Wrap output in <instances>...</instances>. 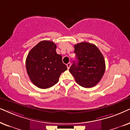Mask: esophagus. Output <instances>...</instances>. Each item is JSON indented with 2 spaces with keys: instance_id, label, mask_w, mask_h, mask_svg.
I'll return each mask as SVG.
<instances>
[{
  "instance_id": "esophagus-1",
  "label": "esophagus",
  "mask_w": 130,
  "mask_h": 130,
  "mask_svg": "<svg viewBox=\"0 0 130 130\" xmlns=\"http://www.w3.org/2000/svg\"><path fill=\"white\" fill-rule=\"evenodd\" d=\"M67 68H68V69L70 68V67H71V63H70V62H69V63L67 64Z\"/></svg>"
}]
</instances>
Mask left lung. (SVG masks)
<instances>
[{
  "label": "left lung",
  "instance_id": "obj_1",
  "mask_svg": "<svg viewBox=\"0 0 130 130\" xmlns=\"http://www.w3.org/2000/svg\"><path fill=\"white\" fill-rule=\"evenodd\" d=\"M77 63L74 62L70 72L76 82L85 88L93 87L99 82L105 71L103 55L96 46L87 42L74 45Z\"/></svg>",
  "mask_w": 130,
  "mask_h": 130
}]
</instances>
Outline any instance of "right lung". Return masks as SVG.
I'll use <instances>...</instances> for the list:
<instances>
[{
	"mask_svg": "<svg viewBox=\"0 0 130 130\" xmlns=\"http://www.w3.org/2000/svg\"><path fill=\"white\" fill-rule=\"evenodd\" d=\"M56 49L53 41L43 40L28 54L25 62L27 74L37 87L45 89L52 87L58 82L60 74L67 70Z\"/></svg>",
	"mask_w": 130,
	"mask_h": 130,
	"instance_id": "right-lung-1",
	"label": "right lung"
}]
</instances>
